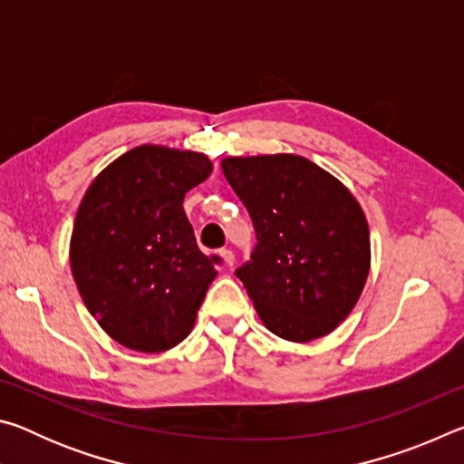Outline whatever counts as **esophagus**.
I'll return each instance as SVG.
<instances>
[{
	"label": "esophagus",
	"mask_w": 464,
	"mask_h": 464,
	"mask_svg": "<svg viewBox=\"0 0 464 464\" xmlns=\"http://www.w3.org/2000/svg\"><path fill=\"white\" fill-rule=\"evenodd\" d=\"M218 256L223 257L225 266H229V268H231V266L235 264V256H233V251H231V249H221V251H218Z\"/></svg>",
	"instance_id": "esophagus-1"
}]
</instances>
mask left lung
Masks as SVG:
<instances>
[{"label":"left lung","instance_id":"left-lung-1","mask_svg":"<svg viewBox=\"0 0 464 464\" xmlns=\"http://www.w3.org/2000/svg\"><path fill=\"white\" fill-rule=\"evenodd\" d=\"M221 168L254 221V254L235 274L262 324L298 343L332 334L354 309L371 270L362 207L301 155L225 157Z\"/></svg>","mask_w":464,"mask_h":464}]
</instances>
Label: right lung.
I'll return each instance as SVG.
<instances>
[{
	"instance_id": "obj_1",
	"label": "right lung",
	"mask_w": 464,
	"mask_h": 464,
	"mask_svg": "<svg viewBox=\"0 0 464 464\" xmlns=\"http://www.w3.org/2000/svg\"><path fill=\"white\" fill-rule=\"evenodd\" d=\"M213 171L207 155L130 149L77 208L69 262L92 317L124 348L166 352L192 332L218 257L196 246L184 196Z\"/></svg>"
}]
</instances>
